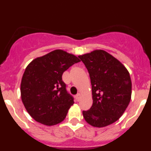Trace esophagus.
Listing matches in <instances>:
<instances>
[{"instance_id": "esophagus-1", "label": "esophagus", "mask_w": 151, "mask_h": 151, "mask_svg": "<svg viewBox=\"0 0 151 151\" xmlns=\"http://www.w3.org/2000/svg\"><path fill=\"white\" fill-rule=\"evenodd\" d=\"M76 100L78 101H79L80 98H81V94H80V93H78V94H77L76 95Z\"/></svg>"}]
</instances>
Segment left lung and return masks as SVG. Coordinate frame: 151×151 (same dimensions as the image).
<instances>
[{
    "instance_id": "obj_1",
    "label": "left lung",
    "mask_w": 151,
    "mask_h": 151,
    "mask_svg": "<svg viewBox=\"0 0 151 151\" xmlns=\"http://www.w3.org/2000/svg\"><path fill=\"white\" fill-rule=\"evenodd\" d=\"M78 57L88 71L93 99L91 107L82 111L84 119L94 127H105L118 120L130 102V75L120 61L105 50Z\"/></svg>"
}]
</instances>
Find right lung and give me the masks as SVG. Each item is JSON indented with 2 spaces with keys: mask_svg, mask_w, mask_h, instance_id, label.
Instances as JSON below:
<instances>
[{
  "mask_svg": "<svg viewBox=\"0 0 151 151\" xmlns=\"http://www.w3.org/2000/svg\"><path fill=\"white\" fill-rule=\"evenodd\" d=\"M78 62L73 54L55 50L28 65L21 81V98L35 120L48 126L64 120L74 101L66 91L62 76Z\"/></svg>",
  "mask_w": 151,
  "mask_h": 151,
  "instance_id": "add662e5",
  "label": "right lung"
}]
</instances>
